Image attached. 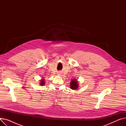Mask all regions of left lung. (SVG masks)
Returning a JSON list of instances; mask_svg holds the SVG:
<instances>
[{"label": "left lung", "mask_w": 126, "mask_h": 126, "mask_svg": "<svg viewBox=\"0 0 126 126\" xmlns=\"http://www.w3.org/2000/svg\"><path fill=\"white\" fill-rule=\"evenodd\" d=\"M70 87L71 89L76 90L79 87L78 85V81H77V79H72L71 80L70 84Z\"/></svg>", "instance_id": "8db88e82"}]
</instances>
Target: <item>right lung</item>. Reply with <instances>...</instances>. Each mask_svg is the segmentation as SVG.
Instances as JSON below:
<instances>
[{
	"label": "right lung",
	"instance_id": "obj_1",
	"mask_svg": "<svg viewBox=\"0 0 126 126\" xmlns=\"http://www.w3.org/2000/svg\"><path fill=\"white\" fill-rule=\"evenodd\" d=\"M40 84L41 86H43L45 84V82H44V79L42 78V80H40Z\"/></svg>",
	"mask_w": 126,
	"mask_h": 126
}]
</instances>
